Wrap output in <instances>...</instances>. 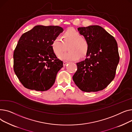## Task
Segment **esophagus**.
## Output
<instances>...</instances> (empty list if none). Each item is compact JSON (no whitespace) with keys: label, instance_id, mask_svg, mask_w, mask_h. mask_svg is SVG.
<instances>
[{"label":"esophagus","instance_id":"esophagus-1","mask_svg":"<svg viewBox=\"0 0 132 132\" xmlns=\"http://www.w3.org/2000/svg\"><path fill=\"white\" fill-rule=\"evenodd\" d=\"M67 63H68L67 62L64 61V62H63V65H64V66H65V65L67 64Z\"/></svg>","mask_w":132,"mask_h":132}]
</instances>
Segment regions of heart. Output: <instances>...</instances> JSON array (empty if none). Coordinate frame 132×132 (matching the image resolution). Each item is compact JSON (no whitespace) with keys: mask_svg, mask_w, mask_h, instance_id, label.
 <instances>
[{"mask_svg":"<svg viewBox=\"0 0 132 132\" xmlns=\"http://www.w3.org/2000/svg\"><path fill=\"white\" fill-rule=\"evenodd\" d=\"M52 49L56 56H60L67 47L68 52L64 53L60 56V59L64 61H76L80 57L86 55L89 50L88 41L72 29H69L62 35V40L56 38L53 40Z\"/></svg>","mask_w":132,"mask_h":132,"instance_id":"b5f03b06","label":"heart"}]
</instances>
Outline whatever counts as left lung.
<instances>
[{
    "instance_id": "1",
    "label": "left lung",
    "mask_w": 132,
    "mask_h": 132,
    "mask_svg": "<svg viewBox=\"0 0 132 132\" xmlns=\"http://www.w3.org/2000/svg\"><path fill=\"white\" fill-rule=\"evenodd\" d=\"M80 34L89 43L85 60L77 63L73 80L86 92L101 90L114 79L119 63L118 45L113 36L99 26L79 27Z\"/></svg>"
}]
</instances>
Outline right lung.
Returning a JSON list of instances; mask_svg holds the SVG:
<instances>
[{
    "mask_svg": "<svg viewBox=\"0 0 132 132\" xmlns=\"http://www.w3.org/2000/svg\"><path fill=\"white\" fill-rule=\"evenodd\" d=\"M63 30L59 26L38 25L20 37L13 54L14 70L26 88L45 91L55 82L63 63L51 45Z\"/></svg>",
    "mask_w": 132,
    "mask_h": 132,
    "instance_id": "1",
    "label": "right lung"
}]
</instances>
